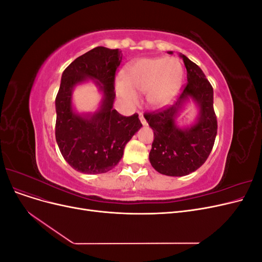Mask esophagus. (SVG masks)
<instances>
[{
	"instance_id": "esophagus-1",
	"label": "esophagus",
	"mask_w": 262,
	"mask_h": 262,
	"mask_svg": "<svg viewBox=\"0 0 262 262\" xmlns=\"http://www.w3.org/2000/svg\"><path fill=\"white\" fill-rule=\"evenodd\" d=\"M139 118H140V121H141L142 124H143V125H146V124H147V122H146V120H145V118H144L143 115L139 114Z\"/></svg>"
}]
</instances>
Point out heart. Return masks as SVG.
Segmentation results:
<instances>
[{
    "label": "heart",
    "instance_id": "heart-1",
    "mask_svg": "<svg viewBox=\"0 0 262 262\" xmlns=\"http://www.w3.org/2000/svg\"><path fill=\"white\" fill-rule=\"evenodd\" d=\"M184 70L175 58H146L131 66L125 73V80L119 78L116 89L119 96L130 105H136L138 93L146 94L148 104L164 107L178 93Z\"/></svg>",
    "mask_w": 262,
    "mask_h": 262
}]
</instances>
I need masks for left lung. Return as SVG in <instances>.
Masks as SVG:
<instances>
[{"label":"left lung","mask_w":262,"mask_h":262,"mask_svg":"<svg viewBox=\"0 0 262 262\" xmlns=\"http://www.w3.org/2000/svg\"><path fill=\"white\" fill-rule=\"evenodd\" d=\"M169 53H172L169 51ZM187 69V85L175 104L160 112L144 114L154 131L149 162L154 169L166 176L181 177L204 164L214 145L217 120L213 108V87L202 70L185 54H179ZM193 99L200 107L194 125L179 128L176 119L184 102Z\"/></svg>","instance_id":"left-lung-1"}]
</instances>
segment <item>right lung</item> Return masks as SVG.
<instances>
[{
    "mask_svg": "<svg viewBox=\"0 0 262 262\" xmlns=\"http://www.w3.org/2000/svg\"><path fill=\"white\" fill-rule=\"evenodd\" d=\"M122 60L119 49L96 47L63 71L55 97V140L71 167L83 173H102L120 162L125 144L142 126L139 115L124 117L114 109L115 76ZM93 79L103 93L96 113L80 115L72 107L73 89Z\"/></svg>",
    "mask_w": 262,
    "mask_h": 262,
    "instance_id": "1",
    "label": "right lung"
}]
</instances>
